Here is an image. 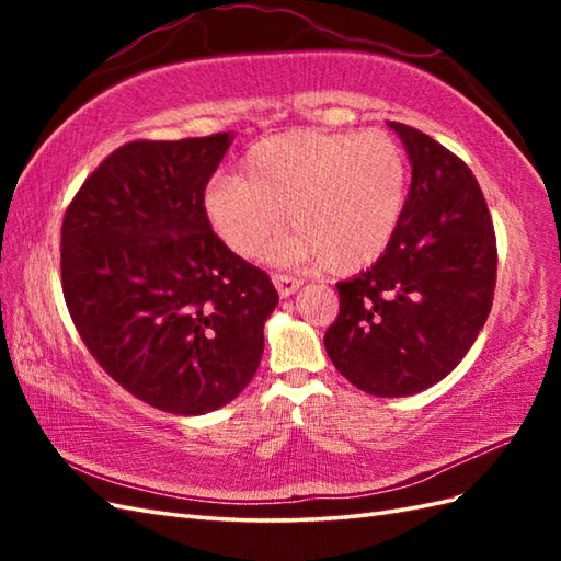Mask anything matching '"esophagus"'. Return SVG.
<instances>
[{"label": "esophagus", "instance_id": "34e87169", "mask_svg": "<svg viewBox=\"0 0 561 561\" xmlns=\"http://www.w3.org/2000/svg\"><path fill=\"white\" fill-rule=\"evenodd\" d=\"M272 282H274V287H277L279 296H291L304 284L299 277H291V274H282V272L272 274Z\"/></svg>", "mask_w": 561, "mask_h": 561}]
</instances>
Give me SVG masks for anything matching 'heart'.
Listing matches in <instances>:
<instances>
[{
	"label": "heart",
	"mask_w": 561,
	"mask_h": 561,
	"mask_svg": "<svg viewBox=\"0 0 561 561\" xmlns=\"http://www.w3.org/2000/svg\"><path fill=\"white\" fill-rule=\"evenodd\" d=\"M205 214L236 255H257L284 219L291 231L270 248L282 265L352 274L386 253L408 202V159L390 135L291 133L248 149L241 178L217 175Z\"/></svg>",
	"instance_id": "obj_1"
}]
</instances>
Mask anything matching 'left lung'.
I'll return each mask as SVG.
<instances>
[{
  "label": "left lung",
  "instance_id": "obj_1",
  "mask_svg": "<svg viewBox=\"0 0 561 561\" xmlns=\"http://www.w3.org/2000/svg\"><path fill=\"white\" fill-rule=\"evenodd\" d=\"M388 125L408 149L410 195L386 253L337 284L325 350L352 386L402 398L446 378L478 340L496 287V236L468 163L420 129Z\"/></svg>",
  "mask_w": 561,
  "mask_h": 561
}]
</instances>
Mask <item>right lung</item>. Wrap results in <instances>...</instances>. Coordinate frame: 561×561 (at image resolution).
<instances>
[{
  "mask_svg": "<svg viewBox=\"0 0 561 561\" xmlns=\"http://www.w3.org/2000/svg\"><path fill=\"white\" fill-rule=\"evenodd\" d=\"M231 139L127 141L62 219V294L79 337L115 383L171 414L211 412L250 383L279 301L205 214Z\"/></svg>",
  "mask_w": 561,
  "mask_h": 561,
  "instance_id": "1",
  "label": "right lung"
}]
</instances>
